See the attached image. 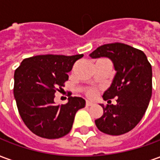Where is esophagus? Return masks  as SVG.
Wrapping results in <instances>:
<instances>
[{
    "mask_svg": "<svg viewBox=\"0 0 160 160\" xmlns=\"http://www.w3.org/2000/svg\"><path fill=\"white\" fill-rule=\"evenodd\" d=\"M86 105H87V106H92V105H93V103H92V102H90V101H87V102H86Z\"/></svg>",
    "mask_w": 160,
    "mask_h": 160,
    "instance_id": "esophagus-1",
    "label": "esophagus"
}]
</instances>
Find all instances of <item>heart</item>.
<instances>
[{
  "mask_svg": "<svg viewBox=\"0 0 160 160\" xmlns=\"http://www.w3.org/2000/svg\"><path fill=\"white\" fill-rule=\"evenodd\" d=\"M98 92V89L96 87H87L85 90V94L88 98H94Z\"/></svg>",
  "mask_w": 160,
  "mask_h": 160,
  "instance_id": "heart-1",
  "label": "heart"
}]
</instances>
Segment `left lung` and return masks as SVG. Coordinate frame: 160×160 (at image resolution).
<instances>
[{
    "label": "left lung",
    "instance_id": "1",
    "mask_svg": "<svg viewBox=\"0 0 160 160\" xmlns=\"http://www.w3.org/2000/svg\"><path fill=\"white\" fill-rule=\"evenodd\" d=\"M89 56L92 58L109 57L117 71L111 87L103 95L109 104L116 98L117 104H100L104 114L95 120V124L104 134L128 133L140 122L151 99V64L142 50L122 42L99 46Z\"/></svg>",
    "mask_w": 160,
    "mask_h": 160
}]
</instances>
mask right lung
I'll return each instance as SVG.
<instances>
[{"instance_id":"right-lung-1","label":"right lung","mask_w":160,"mask_h":160,"mask_svg":"<svg viewBox=\"0 0 160 160\" xmlns=\"http://www.w3.org/2000/svg\"><path fill=\"white\" fill-rule=\"evenodd\" d=\"M83 56L39 55L24 59L16 68L13 95L24 123L33 134L58 139L70 132L76 112L86 101L69 97L67 104H56L54 98L68 80L74 62Z\"/></svg>"}]
</instances>
